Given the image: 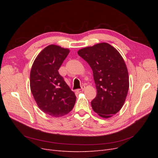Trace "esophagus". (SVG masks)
Segmentation results:
<instances>
[{"mask_svg":"<svg viewBox=\"0 0 158 158\" xmlns=\"http://www.w3.org/2000/svg\"><path fill=\"white\" fill-rule=\"evenodd\" d=\"M84 90V87H82L81 88L78 89L77 90H76V92H77L78 93H81V92H82Z\"/></svg>","mask_w":158,"mask_h":158,"instance_id":"esophagus-1","label":"esophagus"}]
</instances>
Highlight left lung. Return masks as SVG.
<instances>
[{"mask_svg":"<svg viewBox=\"0 0 158 158\" xmlns=\"http://www.w3.org/2000/svg\"><path fill=\"white\" fill-rule=\"evenodd\" d=\"M92 69L97 95L91 105L103 118L111 117L122 108L127 95L129 79L127 68L120 53L107 43L78 51Z\"/></svg>","mask_w":158,"mask_h":158,"instance_id":"1","label":"left lung"}]
</instances>
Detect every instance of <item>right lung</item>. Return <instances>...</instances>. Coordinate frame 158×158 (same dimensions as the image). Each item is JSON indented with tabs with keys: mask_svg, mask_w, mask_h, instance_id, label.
I'll return each instance as SVG.
<instances>
[{
	"mask_svg": "<svg viewBox=\"0 0 158 158\" xmlns=\"http://www.w3.org/2000/svg\"><path fill=\"white\" fill-rule=\"evenodd\" d=\"M69 52L57 45L47 46L38 55L31 67L33 96L41 111L52 117L68 114L76 102L74 93L58 71Z\"/></svg>",
	"mask_w": 158,
	"mask_h": 158,
	"instance_id": "1",
	"label": "right lung"
}]
</instances>
